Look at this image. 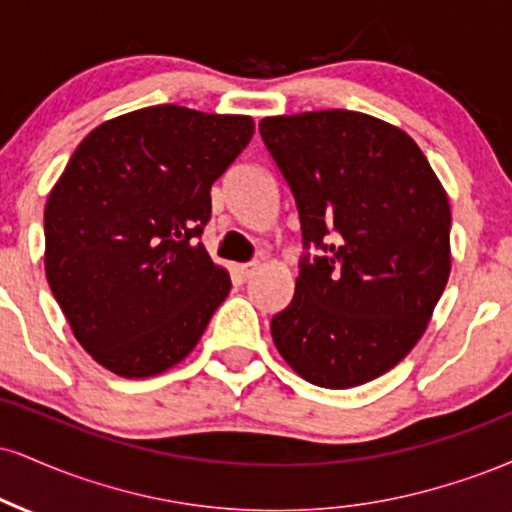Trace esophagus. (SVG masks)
<instances>
[{"label":"esophagus","mask_w":512,"mask_h":512,"mask_svg":"<svg viewBox=\"0 0 512 512\" xmlns=\"http://www.w3.org/2000/svg\"><path fill=\"white\" fill-rule=\"evenodd\" d=\"M236 272H238L240 279H250V276L257 272V262H245V264H238Z\"/></svg>","instance_id":"esophagus-1"}]
</instances>
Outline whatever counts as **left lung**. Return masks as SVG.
<instances>
[{
  "label": "left lung",
  "mask_w": 512,
  "mask_h": 512,
  "mask_svg": "<svg viewBox=\"0 0 512 512\" xmlns=\"http://www.w3.org/2000/svg\"><path fill=\"white\" fill-rule=\"evenodd\" d=\"M260 133L305 248L293 300L272 317L276 348L310 384H367L420 341L446 288V190L408 133L369 114L267 116Z\"/></svg>",
  "instance_id": "obj_1"
}]
</instances>
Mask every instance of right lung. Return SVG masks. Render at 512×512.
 <instances>
[{
  "mask_svg": "<svg viewBox=\"0 0 512 512\" xmlns=\"http://www.w3.org/2000/svg\"><path fill=\"white\" fill-rule=\"evenodd\" d=\"M255 133L250 116L157 104L104 121L45 207V274L73 336L109 372L155 377L205 334L231 279L197 243L212 183Z\"/></svg>",
  "mask_w": 512,
  "mask_h": 512,
  "instance_id": "1",
  "label": "right lung"
}]
</instances>
